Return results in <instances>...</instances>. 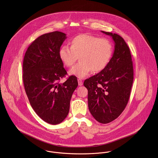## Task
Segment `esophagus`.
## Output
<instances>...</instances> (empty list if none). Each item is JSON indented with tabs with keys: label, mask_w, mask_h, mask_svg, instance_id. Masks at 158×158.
I'll use <instances>...</instances> for the list:
<instances>
[{
	"label": "esophagus",
	"mask_w": 158,
	"mask_h": 158,
	"mask_svg": "<svg viewBox=\"0 0 158 158\" xmlns=\"http://www.w3.org/2000/svg\"><path fill=\"white\" fill-rule=\"evenodd\" d=\"M78 83L79 86H82L83 85V81H82L81 79H80V78L78 79Z\"/></svg>",
	"instance_id": "obj_1"
}]
</instances>
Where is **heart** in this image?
<instances>
[{
  "instance_id": "1",
  "label": "heart",
  "mask_w": 158,
  "mask_h": 158,
  "mask_svg": "<svg viewBox=\"0 0 158 158\" xmlns=\"http://www.w3.org/2000/svg\"><path fill=\"white\" fill-rule=\"evenodd\" d=\"M113 53V45L110 40L83 34L71 40L70 47L61 46L58 54L67 67L72 66L78 56L80 61L69 70V73L82 78L88 75L91 70L97 73L106 68Z\"/></svg>"
}]
</instances>
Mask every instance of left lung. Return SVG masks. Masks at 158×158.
<instances>
[{
    "label": "left lung",
    "mask_w": 158,
    "mask_h": 158,
    "mask_svg": "<svg viewBox=\"0 0 158 158\" xmlns=\"http://www.w3.org/2000/svg\"><path fill=\"white\" fill-rule=\"evenodd\" d=\"M114 41L113 56L98 73L84 81L88 89V107L94 118L105 124L117 118L125 110L133 82V66L130 48L118 35L102 31Z\"/></svg>",
    "instance_id": "obj_1"
}]
</instances>
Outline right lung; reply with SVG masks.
<instances>
[{"label": "right lung", "mask_w": 158, "mask_h": 158, "mask_svg": "<svg viewBox=\"0 0 158 158\" xmlns=\"http://www.w3.org/2000/svg\"><path fill=\"white\" fill-rule=\"evenodd\" d=\"M66 38L58 31L39 36L28 47L23 61V81L30 103L41 118L52 125L66 118L78 86L73 75L60 83L67 74L58 54Z\"/></svg>", "instance_id": "1"}]
</instances>
